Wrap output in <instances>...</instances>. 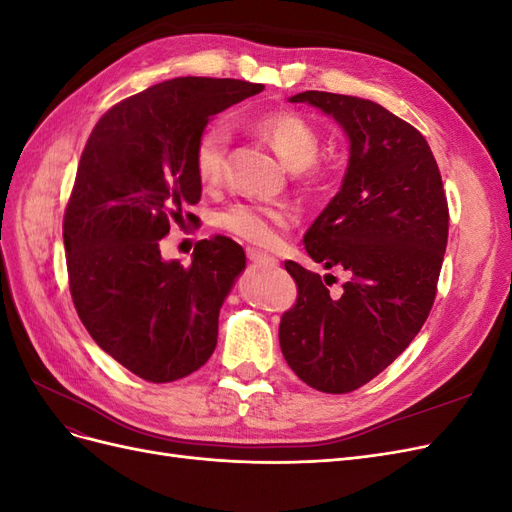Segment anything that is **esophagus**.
Listing matches in <instances>:
<instances>
[{
	"instance_id": "34e87169",
	"label": "esophagus",
	"mask_w": 512,
	"mask_h": 512,
	"mask_svg": "<svg viewBox=\"0 0 512 512\" xmlns=\"http://www.w3.org/2000/svg\"><path fill=\"white\" fill-rule=\"evenodd\" d=\"M247 258H250L252 262H256V265H265V267H277V258H273V256H269V254H265V252H260V250H247Z\"/></svg>"
}]
</instances>
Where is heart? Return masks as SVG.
I'll use <instances>...</instances> for the list:
<instances>
[{
	"label": "heart",
	"mask_w": 512,
	"mask_h": 512,
	"mask_svg": "<svg viewBox=\"0 0 512 512\" xmlns=\"http://www.w3.org/2000/svg\"><path fill=\"white\" fill-rule=\"evenodd\" d=\"M254 128L292 173H303L316 164L320 138L305 117L290 111H271L258 115L254 119ZM228 147L230 128L224 121H213L200 132L194 149V166L198 179L205 185H215L222 179ZM218 222L239 239L271 247L282 239V232L288 226V215L280 209L237 203L224 209L218 215Z\"/></svg>",
	"instance_id": "1"
}]
</instances>
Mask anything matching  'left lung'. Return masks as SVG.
<instances>
[{"label": "left lung", "mask_w": 512, "mask_h": 512, "mask_svg": "<svg viewBox=\"0 0 512 512\" xmlns=\"http://www.w3.org/2000/svg\"><path fill=\"white\" fill-rule=\"evenodd\" d=\"M348 138L342 188L307 228L314 262L346 271L320 277L288 260L297 305L282 316L286 363L322 393H350L376 378L425 324L448 239V207L425 136L384 106L356 96L303 91Z\"/></svg>", "instance_id": "1"}]
</instances>
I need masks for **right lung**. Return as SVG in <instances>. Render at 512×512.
<instances>
[{
    "label": "right lung",
    "mask_w": 512,
    "mask_h": 512,
    "mask_svg": "<svg viewBox=\"0 0 512 512\" xmlns=\"http://www.w3.org/2000/svg\"><path fill=\"white\" fill-rule=\"evenodd\" d=\"M262 89L203 76L164 81L106 111L83 149L64 215L72 301L94 342L138 378L190 376L218 344L243 247L205 239L183 267L162 258L160 241L203 194L194 166L200 132Z\"/></svg>",
    "instance_id": "right-lung-1"
}]
</instances>
